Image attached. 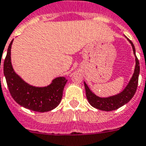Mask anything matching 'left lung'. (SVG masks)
I'll list each match as a JSON object with an SVG mask.
<instances>
[{
  "label": "left lung",
  "mask_w": 146,
  "mask_h": 146,
  "mask_svg": "<svg viewBox=\"0 0 146 146\" xmlns=\"http://www.w3.org/2000/svg\"><path fill=\"white\" fill-rule=\"evenodd\" d=\"M125 38H127V41L131 43V46H132L133 54L135 56L136 64L133 75L125 89L121 92L114 95V96H108V97H99V96H96V94L89 88L87 84L84 82L86 98L91 106L96 109L104 110V111H112V110H117L118 108H121L128 103L135 94L137 85H138V79H139V62L136 56L135 47L133 45V42L126 36Z\"/></svg>",
  "instance_id": "obj_1"
}]
</instances>
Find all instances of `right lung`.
Masks as SVG:
<instances>
[{
	"label": "right lung",
	"instance_id": "right-lung-1",
	"mask_svg": "<svg viewBox=\"0 0 146 146\" xmlns=\"http://www.w3.org/2000/svg\"><path fill=\"white\" fill-rule=\"evenodd\" d=\"M13 42L9 44L3 62V73L11 96L19 105L33 111L44 113L52 110L61 102L67 80L65 77H57L45 86H35L27 84L16 74L11 62Z\"/></svg>",
	"mask_w": 146,
	"mask_h": 146
}]
</instances>
